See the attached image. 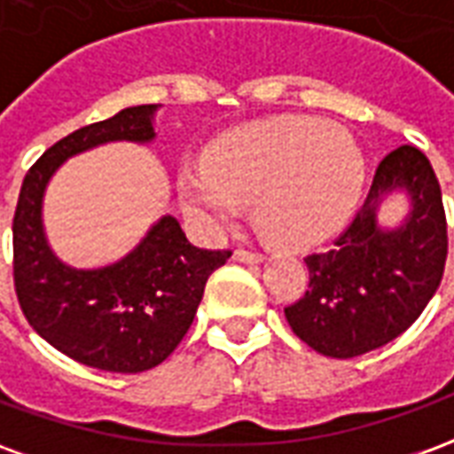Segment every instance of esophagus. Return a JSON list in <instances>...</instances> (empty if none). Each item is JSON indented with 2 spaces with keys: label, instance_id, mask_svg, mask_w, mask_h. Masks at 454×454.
<instances>
[{
  "label": "esophagus",
  "instance_id": "34e87169",
  "mask_svg": "<svg viewBox=\"0 0 454 454\" xmlns=\"http://www.w3.org/2000/svg\"><path fill=\"white\" fill-rule=\"evenodd\" d=\"M238 262H246V265H260L265 257L260 255V253H250V250H243V247H238L236 253H233Z\"/></svg>",
  "mask_w": 454,
  "mask_h": 454
}]
</instances>
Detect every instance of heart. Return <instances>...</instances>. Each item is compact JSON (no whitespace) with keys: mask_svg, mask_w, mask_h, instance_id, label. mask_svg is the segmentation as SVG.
Segmentation results:
<instances>
[{"mask_svg":"<svg viewBox=\"0 0 454 454\" xmlns=\"http://www.w3.org/2000/svg\"><path fill=\"white\" fill-rule=\"evenodd\" d=\"M364 184V155L350 130L306 116L260 121L207 150V168L179 172V199L208 228L236 223L253 204L260 238L306 250L340 233Z\"/></svg>","mask_w":454,"mask_h":454,"instance_id":"heart-1","label":"heart"}]
</instances>
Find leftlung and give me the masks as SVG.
I'll list each match as a JSON object with an SVG mask.
<instances>
[{"mask_svg":"<svg viewBox=\"0 0 454 454\" xmlns=\"http://www.w3.org/2000/svg\"><path fill=\"white\" fill-rule=\"evenodd\" d=\"M394 191L410 214L394 229L379 207ZM448 257L442 194L428 158L401 145L381 160L370 194L328 253L306 257L309 292L285 316L292 331L321 355L348 360L399 338L435 294Z\"/></svg>","mask_w":454,"mask_h":454,"instance_id":"1","label":"left lung"}]
</instances>
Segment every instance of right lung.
<instances>
[{
    "instance_id": "1",
    "label": "right lung",
    "mask_w": 454,
    "mask_h": 454,
    "mask_svg": "<svg viewBox=\"0 0 454 454\" xmlns=\"http://www.w3.org/2000/svg\"><path fill=\"white\" fill-rule=\"evenodd\" d=\"M160 104L121 109L77 129L28 169L14 214V286L43 340L87 367L136 374L158 367L194 321L208 275L228 250L192 246L175 216H160L129 255L104 267H73L45 238L43 197L65 160L106 143L155 140Z\"/></svg>"
}]
</instances>
